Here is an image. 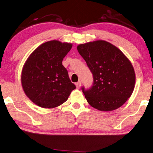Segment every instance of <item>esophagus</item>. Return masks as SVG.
<instances>
[{
  "instance_id": "obj_1",
  "label": "esophagus",
  "mask_w": 153,
  "mask_h": 153,
  "mask_svg": "<svg viewBox=\"0 0 153 153\" xmlns=\"http://www.w3.org/2000/svg\"><path fill=\"white\" fill-rule=\"evenodd\" d=\"M81 84H82V82H81V81H79L78 82H77L76 83V88L78 89V88H79L80 87H81Z\"/></svg>"
}]
</instances>
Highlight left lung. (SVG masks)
<instances>
[{
	"instance_id": "left-lung-1",
	"label": "left lung",
	"mask_w": 153,
	"mask_h": 153,
	"mask_svg": "<svg viewBox=\"0 0 153 153\" xmlns=\"http://www.w3.org/2000/svg\"><path fill=\"white\" fill-rule=\"evenodd\" d=\"M77 49L94 77L90 88H82L88 103L103 111L122 106L131 97L135 83V73L128 59L104 40L82 44Z\"/></svg>"
}]
</instances>
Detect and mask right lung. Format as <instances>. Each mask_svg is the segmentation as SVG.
<instances>
[{
    "label": "right lung",
    "mask_w": 153,
    "mask_h": 153,
    "mask_svg": "<svg viewBox=\"0 0 153 153\" xmlns=\"http://www.w3.org/2000/svg\"><path fill=\"white\" fill-rule=\"evenodd\" d=\"M72 44L58 40L38 46L27 59L21 82L25 94L33 103L43 108H54L67 101L76 85L62 65Z\"/></svg>",
    "instance_id": "add662e5"
}]
</instances>
